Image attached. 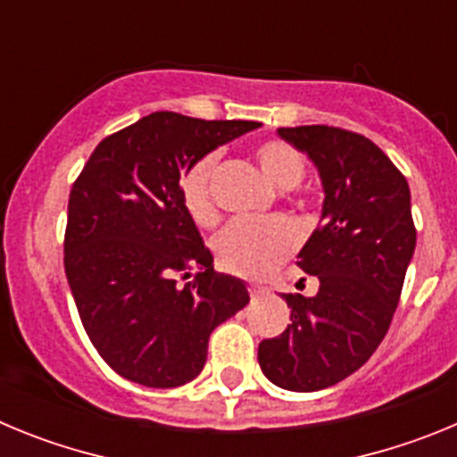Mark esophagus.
<instances>
[{"label":"esophagus","mask_w":457,"mask_h":457,"mask_svg":"<svg viewBox=\"0 0 457 457\" xmlns=\"http://www.w3.org/2000/svg\"><path fill=\"white\" fill-rule=\"evenodd\" d=\"M268 293L270 290L265 288V286H256V284L249 286V295H252V297H265Z\"/></svg>","instance_id":"1"}]
</instances>
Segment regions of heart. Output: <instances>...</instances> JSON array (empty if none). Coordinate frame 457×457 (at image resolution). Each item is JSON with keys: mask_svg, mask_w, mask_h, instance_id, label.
<instances>
[{"mask_svg": "<svg viewBox=\"0 0 457 457\" xmlns=\"http://www.w3.org/2000/svg\"><path fill=\"white\" fill-rule=\"evenodd\" d=\"M253 160L265 179L281 192L297 187L304 179V160L290 144L281 139L261 141L253 148ZM217 155L199 157L180 180V196L189 217L199 226L217 221V205L212 199V173ZM297 245V231L286 220L236 221L215 240V253L221 268L237 277H268L288 258Z\"/></svg>", "mask_w": 457, "mask_h": 457, "instance_id": "obj_1", "label": "heart"}]
</instances>
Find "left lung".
Listing matches in <instances>:
<instances>
[{"instance_id": "obj_1", "label": "left lung", "mask_w": 457, "mask_h": 457, "mask_svg": "<svg viewBox=\"0 0 457 457\" xmlns=\"http://www.w3.org/2000/svg\"><path fill=\"white\" fill-rule=\"evenodd\" d=\"M320 176V226L297 265L320 281L318 295H284L290 325L258 345L272 385L320 391L369 361L385 338L417 247L410 185L373 141L329 125L278 128Z\"/></svg>"}]
</instances>
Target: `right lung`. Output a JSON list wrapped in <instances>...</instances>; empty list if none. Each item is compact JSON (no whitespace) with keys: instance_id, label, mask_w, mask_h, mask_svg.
I'll return each mask as SVG.
<instances>
[{"instance_id":"obj_1","label":"right lung","mask_w":457,"mask_h":457,"mask_svg":"<svg viewBox=\"0 0 457 457\" xmlns=\"http://www.w3.org/2000/svg\"><path fill=\"white\" fill-rule=\"evenodd\" d=\"M256 128L155 112L104 137L72 185L66 277L93 348L120 378L155 389L185 385L204 370L212 329L249 304L245 281L212 268L180 179ZM194 267V282L175 284Z\"/></svg>"}]
</instances>
